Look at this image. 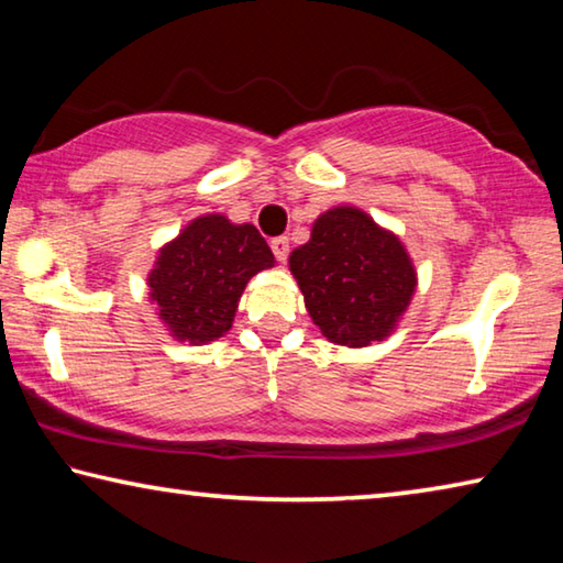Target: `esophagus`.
Returning a JSON list of instances; mask_svg holds the SVG:
<instances>
[{"mask_svg": "<svg viewBox=\"0 0 563 563\" xmlns=\"http://www.w3.org/2000/svg\"><path fill=\"white\" fill-rule=\"evenodd\" d=\"M271 247H273V255L278 261H285L288 258V253H290V241L285 235H280V238H273L271 241Z\"/></svg>", "mask_w": 563, "mask_h": 563, "instance_id": "34e87169", "label": "esophagus"}]
</instances>
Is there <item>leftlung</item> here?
I'll use <instances>...</instances> for the list:
<instances>
[{
	"label": "left lung",
	"mask_w": 563,
	"mask_h": 563,
	"mask_svg": "<svg viewBox=\"0 0 563 563\" xmlns=\"http://www.w3.org/2000/svg\"><path fill=\"white\" fill-rule=\"evenodd\" d=\"M288 265L312 322L345 347L393 335L417 290L415 263L399 235L350 203L320 213Z\"/></svg>",
	"instance_id": "obj_1"
}]
</instances>
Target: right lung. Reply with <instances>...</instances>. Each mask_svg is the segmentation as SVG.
<instances>
[{
	"instance_id": "right-lung-1",
	"label": "right lung",
	"mask_w": 563,
	"mask_h": 563,
	"mask_svg": "<svg viewBox=\"0 0 563 563\" xmlns=\"http://www.w3.org/2000/svg\"><path fill=\"white\" fill-rule=\"evenodd\" d=\"M273 265L253 223L203 213L158 247L146 278L148 300L170 338L208 345L233 328L247 280Z\"/></svg>"
}]
</instances>
